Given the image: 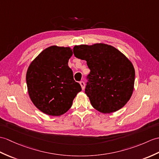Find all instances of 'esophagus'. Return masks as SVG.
Here are the masks:
<instances>
[{"mask_svg": "<svg viewBox=\"0 0 159 159\" xmlns=\"http://www.w3.org/2000/svg\"><path fill=\"white\" fill-rule=\"evenodd\" d=\"M80 84L81 87H82V89L84 90V85H85V84H84V83L83 82V81H80Z\"/></svg>", "mask_w": 159, "mask_h": 159, "instance_id": "obj_1", "label": "esophagus"}]
</instances>
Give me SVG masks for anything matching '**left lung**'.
Returning <instances> with one entry per match:
<instances>
[{
	"instance_id": "1",
	"label": "left lung",
	"mask_w": 159,
	"mask_h": 159,
	"mask_svg": "<svg viewBox=\"0 0 159 159\" xmlns=\"http://www.w3.org/2000/svg\"><path fill=\"white\" fill-rule=\"evenodd\" d=\"M73 52L76 57L87 61L91 70L85 93L92 106L104 114L123 108L134 89L131 61L115 47L104 43L76 45Z\"/></svg>"
}]
</instances>
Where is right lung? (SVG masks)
<instances>
[{
	"instance_id": "right-lung-1",
	"label": "right lung",
	"mask_w": 159,
	"mask_h": 159,
	"mask_svg": "<svg viewBox=\"0 0 159 159\" xmlns=\"http://www.w3.org/2000/svg\"><path fill=\"white\" fill-rule=\"evenodd\" d=\"M73 53L70 47L51 46L44 49L29 65L26 83L29 97L44 114L58 116L71 108L81 91L68 65Z\"/></svg>"
}]
</instances>
